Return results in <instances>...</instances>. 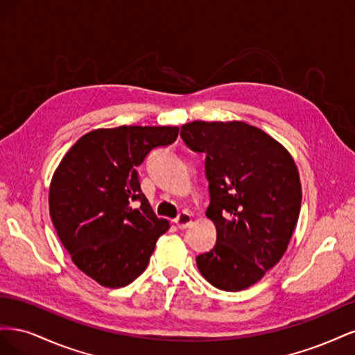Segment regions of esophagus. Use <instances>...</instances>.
Wrapping results in <instances>:
<instances>
[{"label":"esophagus","instance_id":"esophagus-1","mask_svg":"<svg viewBox=\"0 0 355 355\" xmlns=\"http://www.w3.org/2000/svg\"><path fill=\"white\" fill-rule=\"evenodd\" d=\"M191 222H192V218H191V214L188 211H182L179 216L175 219V223L178 225L179 230L188 228L189 225H191Z\"/></svg>","mask_w":355,"mask_h":355}]
</instances>
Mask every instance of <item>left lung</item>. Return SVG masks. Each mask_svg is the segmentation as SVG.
Returning a JSON list of instances; mask_svg holds the SVG:
<instances>
[{
	"label": "left lung",
	"mask_w": 355,
	"mask_h": 355,
	"mask_svg": "<svg viewBox=\"0 0 355 355\" xmlns=\"http://www.w3.org/2000/svg\"><path fill=\"white\" fill-rule=\"evenodd\" d=\"M180 137L206 154V216L216 227V244L197 266L211 286L240 292L287 250L302 201L297 167L280 142L244 121H192Z\"/></svg>",
	"instance_id": "left-lung-1"
}]
</instances>
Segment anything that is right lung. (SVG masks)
<instances>
[{
	"label": "right lung",
	"mask_w": 355,
	"mask_h": 355,
	"mask_svg": "<svg viewBox=\"0 0 355 355\" xmlns=\"http://www.w3.org/2000/svg\"><path fill=\"white\" fill-rule=\"evenodd\" d=\"M178 135L176 125L98 128L71 146L51 178L49 207L58 237L78 270L103 287L136 280L168 230L144 196L136 168Z\"/></svg>",
	"instance_id": "add662e5"
}]
</instances>
